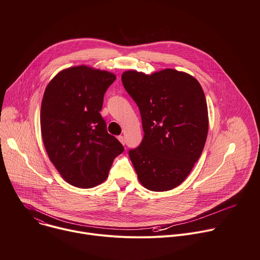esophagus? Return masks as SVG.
I'll list each match as a JSON object with an SVG mask.
<instances>
[{
	"instance_id": "esophagus-1",
	"label": "esophagus",
	"mask_w": 260,
	"mask_h": 260,
	"mask_svg": "<svg viewBox=\"0 0 260 260\" xmlns=\"http://www.w3.org/2000/svg\"><path fill=\"white\" fill-rule=\"evenodd\" d=\"M118 140L121 142V144H123V145L125 144V139H124L123 136H119V137H118Z\"/></svg>"
}]
</instances>
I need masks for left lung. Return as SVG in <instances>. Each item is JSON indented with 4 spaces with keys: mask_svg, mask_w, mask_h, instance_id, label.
I'll return each instance as SVG.
<instances>
[{
    "mask_svg": "<svg viewBox=\"0 0 260 260\" xmlns=\"http://www.w3.org/2000/svg\"><path fill=\"white\" fill-rule=\"evenodd\" d=\"M122 84L139 107L144 138L128 155L147 189L180 185L202 155L208 136V107L199 81L166 69L151 75L126 71Z\"/></svg>",
    "mask_w": 260,
    "mask_h": 260,
    "instance_id": "obj_1",
    "label": "left lung"
}]
</instances>
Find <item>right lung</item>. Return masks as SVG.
<instances>
[{
	"label": "right lung",
	"mask_w": 260,
	"mask_h": 260,
	"mask_svg": "<svg viewBox=\"0 0 260 260\" xmlns=\"http://www.w3.org/2000/svg\"><path fill=\"white\" fill-rule=\"evenodd\" d=\"M114 74L86 66L59 72L41 105V133L49 159L73 186L91 188L106 180L122 144L108 134L100 111Z\"/></svg>",
	"instance_id": "1"
}]
</instances>
